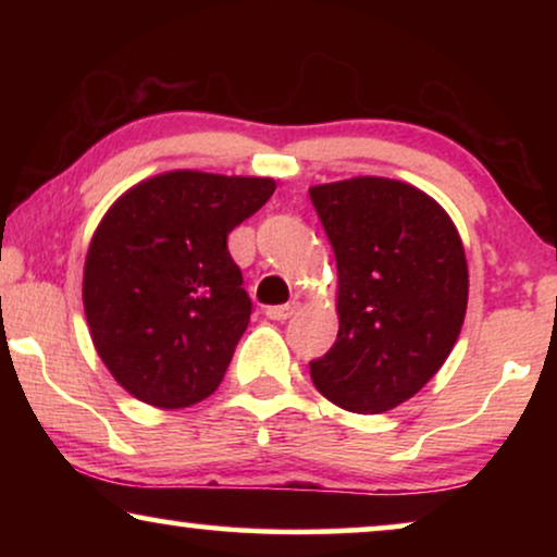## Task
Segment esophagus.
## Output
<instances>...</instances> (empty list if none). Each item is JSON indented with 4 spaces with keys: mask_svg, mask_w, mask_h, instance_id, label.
Masks as SVG:
<instances>
[{
    "mask_svg": "<svg viewBox=\"0 0 557 557\" xmlns=\"http://www.w3.org/2000/svg\"><path fill=\"white\" fill-rule=\"evenodd\" d=\"M296 311H299V301L281 304V307H269L265 309V317L273 319V322H284V319H292Z\"/></svg>",
    "mask_w": 557,
    "mask_h": 557,
    "instance_id": "34e87169",
    "label": "esophagus"
}]
</instances>
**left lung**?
Here are the masks:
<instances>
[{"label":"left lung","instance_id":"left-lung-1","mask_svg":"<svg viewBox=\"0 0 557 557\" xmlns=\"http://www.w3.org/2000/svg\"><path fill=\"white\" fill-rule=\"evenodd\" d=\"M337 258L339 332L309 364L317 391L375 416L413 398L459 339L469 265L448 212L408 182L349 177L309 187Z\"/></svg>","mask_w":557,"mask_h":557}]
</instances>
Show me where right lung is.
<instances>
[{
  "label": "right lung",
  "mask_w": 557,
  "mask_h": 557,
  "mask_svg": "<svg viewBox=\"0 0 557 557\" xmlns=\"http://www.w3.org/2000/svg\"><path fill=\"white\" fill-rule=\"evenodd\" d=\"M271 177L172 170L106 210L83 265L90 339L147 406L189 408L218 391L250 322L227 233L261 210Z\"/></svg>",
  "instance_id": "1"
}]
</instances>
